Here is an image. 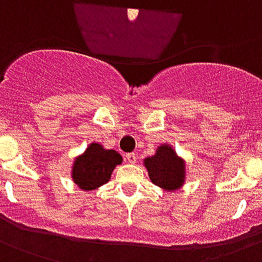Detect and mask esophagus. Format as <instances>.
Wrapping results in <instances>:
<instances>
[{
	"label": "esophagus",
	"instance_id": "esophagus-1",
	"mask_svg": "<svg viewBox=\"0 0 262 262\" xmlns=\"http://www.w3.org/2000/svg\"><path fill=\"white\" fill-rule=\"evenodd\" d=\"M125 158L128 161L129 164H135L137 162V154L135 152H128V154H125Z\"/></svg>",
	"mask_w": 262,
	"mask_h": 262
}]
</instances>
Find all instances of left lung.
Returning a JSON list of instances; mask_svg holds the SVG:
<instances>
[{
  "label": "left lung",
  "mask_w": 262,
  "mask_h": 262,
  "mask_svg": "<svg viewBox=\"0 0 262 262\" xmlns=\"http://www.w3.org/2000/svg\"><path fill=\"white\" fill-rule=\"evenodd\" d=\"M144 166L147 167L148 177L151 183L164 189H179L184 184V176H185L184 161L177 157L173 147H170L169 144H162L158 147L154 156L146 158Z\"/></svg>",
  "instance_id": "1"
}]
</instances>
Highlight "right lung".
Instances as JSON below:
<instances>
[{
	"label": "right lung",
	"mask_w": 262,
	"mask_h": 262,
	"mask_svg": "<svg viewBox=\"0 0 262 262\" xmlns=\"http://www.w3.org/2000/svg\"><path fill=\"white\" fill-rule=\"evenodd\" d=\"M123 157L115 150H105L101 144L92 143L73 164V180L83 190H92L110 181L111 174L120 165Z\"/></svg>",
	"instance_id": "obj_1"
}]
</instances>
